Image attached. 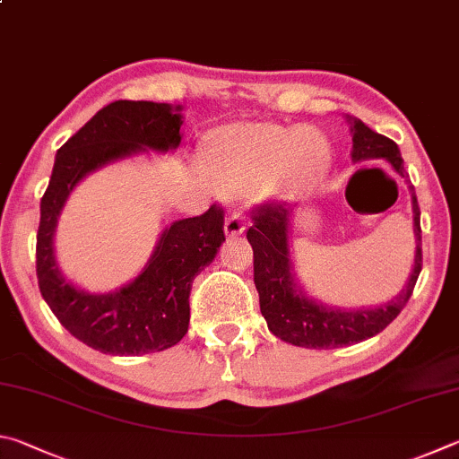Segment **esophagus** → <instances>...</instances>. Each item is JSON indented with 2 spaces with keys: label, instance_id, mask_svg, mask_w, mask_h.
<instances>
[{
  "label": "esophagus",
  "instance_id": "obj_1",
  "mask_svg": "<svg viewBox=\"0 0 459 459\" xmlns=\"http://www.w3.org/2000/svg\"><path fill=\"white\" fill-rule=\"evenodd\" d=\"M244 230H246V220H244L242 213L234 212V213H230L228 217H225V223H223L225 236H230V238L242 236Z\"/></svg>",
  "mask_w": 459,
  "mask_h": 459
}]
</instances>
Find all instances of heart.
<instances>
[{
  "mask_svg": "<svg viewBox=\"0 0 459 459\" xmlns=\"http://www.w3.org/2000/svg\"><path fill=\"white\" fill-rule=\"evenodd\" d=\"M331 149L315 128L272 123H234L209 133L201 165L217 187L238 193L260 187L288 195L325 173Z\"/></svg>",
  "mask_w": 459,
  "mask_h": 459,
  "instance_id": "obj_1",
  "label": "heart"
}]
</instances>
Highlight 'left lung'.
Instances as JSON below:
<instances>
[{
    "label": "left lung",
    "mask_w": 459,
    "mask_h": 459,
    "mask_svg": "<svg viewBox=\"0 0 459 459\" xmlns=\"http://www.w3.org/2000/svg\"><path fill=\"white\" fill-rule=\"evenodd\" d=\"M349 118L352 133V160L385 159L401 177H407L399 147L387 136L375 133L363 120ZM413 204L415 264L395 299L375 308H336L307 296L292 274L290 231L292 212L286 204L270 201L254 209V225L247 230V242L254 250V284L260 294V310L272 334L294 347L304 349H339L347 344L371 339L387 328L411 299L413 288L423 266L420 205L409 185Z\"/></svg>",
    "instance_id": "obj_1"
}]
</instances>
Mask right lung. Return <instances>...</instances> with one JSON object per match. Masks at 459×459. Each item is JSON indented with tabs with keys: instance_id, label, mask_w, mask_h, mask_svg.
I'll list each match as a JSON object with an SVG mask.
<instances>
[{
	"instance_id": "obj_1",
	"label": "right lung",
	"mask_w": 459,
	"mask_h": 459,
	"mask_svg": "<svg viewBox=\"0 0 459 459\" xmlns=\"http://www.w3.org/2000/svg\"><path fill=\"white\" fill-rule=\"evenodd\" d=\"M181 107L149 100H117L100 108L56 152L50 183L39 204L36 242L38 284L66 331L104 355H147L179 342L189 328V292L212 264L223 236V209L173 221L160 234L147 266L115 292L91 294L62 276L54 234L72 189L88 173L147 149L179 147Z\"/></svg>"
}]
</instances>
